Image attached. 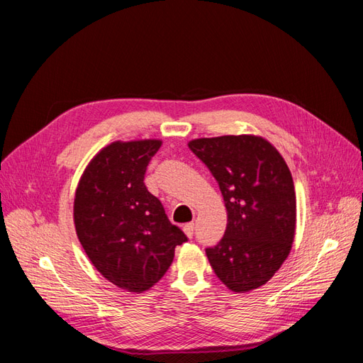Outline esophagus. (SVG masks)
<instances>
[{
    "label": "esophagus",
    "instance_id": "1",
    "mask_svg": "<svg viewBox=\"0 0 363 363\" xmlns=\"http://www.w3.org/2000/svg\"><path fill=\"white\" fill-rule=\"evenodd\" d=\"M183 230H184V233H186V236L188 238H194V233H195V227H194V223H189V224H186L184 227H183Z\"/></svg>",
    "mask_w": 363,
    "mask_h": 363
}]
</instances>
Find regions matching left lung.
Returning <instances> with one entry per match:
<instances>
[{
  "mask_svg": "<svg viewBox=\"0 0 363 363\" xmlns=\"http://www.w3.org/2000/svg\"><path fill=\"white\" fill-rule=\"evenodd\" d=\"M221 189L227 227L208 262L228 289L265 284L288 257L295 235L292 175L280 152L257 136H219L189 142Z\"/></svg>",
  "mask_w": 363,
  "mask_h": 363,
  "instance_id": "1",
  "label": "left lung"
}]
</instances>
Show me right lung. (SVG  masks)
I'll list each match as a JSON object with an SVG mask.
<instances>
[{
	"label": "right lung",
	"mask_w": 363,
	"mask_h": 363,
	"mask_svg": "<svg viewBox=\"0 0 363 363\" xmlns=\"http://www.w3.org/2000/svg\"><path fill=\"white\" fill-rule=\"evenodd\" d=\"M160 140L113 142L84 169L74 200L77 236L94 267L115 286L144 292L168 271L188 240L144 183Z\"/></svg>",
	"instance_id": "1"
}]
</instances>
